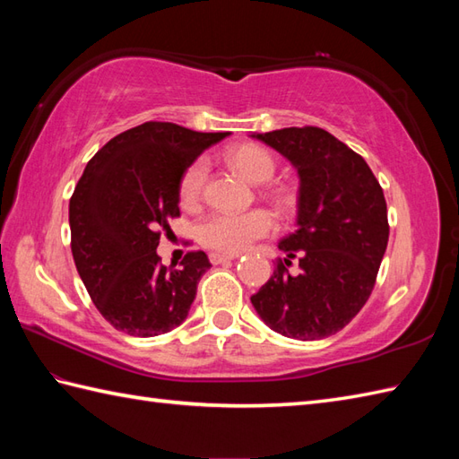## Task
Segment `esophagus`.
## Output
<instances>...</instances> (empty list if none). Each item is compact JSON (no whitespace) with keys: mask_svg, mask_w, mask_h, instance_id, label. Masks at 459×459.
Masks as SVG:
<instances>
[{"mask_svg":"<svg viewBox=\"0 0 459 459\" xmlns=\"http://www.w3.org/2000/svg\"><path fill=\"white\" fill-rule=\"evenodd\" d=\"M209 258H211L212 264H224V262H230V260L238 258V255H221V252H211Z\"/></svg>","mask_w":459,"mask_h":459,"instance_id":"esophagus-1","label":"esophagus"}]
</instances>
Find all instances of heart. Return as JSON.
Here are the masks:
<instances>
[{"label": "heart", "mask_w": 459, "mask_h": 459, "mask_svg": "<svg viewBox=\"0 0 459 459\" xmlns=\"http://www.w3.org/2000/svg\"><path fill=\"white\" fill-rule=\"evenodd\" d=\"M224 161L229 168L242 175L247 181L260 185L266 183L276 173V158L258 143H240L224 153ZM207 165L204 161L191 163L179 181V203L185 209H195L203 197ZM280 204L290 201L288 193L276 189L272 191ZM274 230V219L268 211L255 209L248 212H212L199 224V238L209 248L237 255L245 250L252 240L262 238Z\"/></svg>", "instance_id": "heart-1"}]
</instances>
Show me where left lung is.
Listing matches in <instances>:
<instances>
[{"label": "left lung", "instance_id": "1", "mask_svg": "<svg viewBox=\"0 0 459 459\" xmlns=\"http://www.w3.org/2000/svg\"><path fill=\"white\" fill-rule=\"evenodd\" d=\"M250 138L294 165L296 230L280 240L284 262L250 298L276 333L316 341L335 335L367 304L388 242L386 201L367 161L329 132L281 128ZM302 272L291 277L290 258Z\"/></svg>", "mask_w": 459, "mask_h": 459}]
</instances>
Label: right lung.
Returning <instances> with one entry per match:
<instances>
[{
  "label": "right lung",
  "mask_w": 459,
  "mask_h": 459,
  "mask_svg": "<svg viewBox=\"0 0 459 459\" xmlns=\"http://www.w3.org/2000/svg\"><path fill=\"white\" fill-rule=\"evenodd\" d=\"M229 132H193L145 122L116 135L86 163L68 204L76 270L104 319L134 337L181 325L201 276L204 252H187L179 268L158 256L161 230L179 217L185 169Z\"/></svg>",
  "instance_id": "right-lung-1"
}]
</instances>
